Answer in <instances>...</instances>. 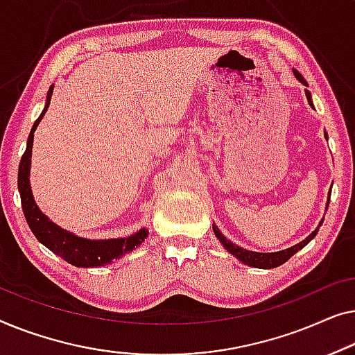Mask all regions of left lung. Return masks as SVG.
I'll return each instance as SVG.
<instances>
[{
  "instance_id": "8db88e82",
  "label": "left lung",
  "mask_w": 355,
  "mask_h": 355,
  "mask_svg": "<svg viewBox=\"0 0 355 355\" xmlns=\"http://www.w3.org/2000/svg\"><path fill=\"white\" fill-rule=\"evenodd\" d=\"M293 72H294V77L297 78V82H301L302 85H306V87H309L307 82H306V80H304V77L301 76V73H299L297 71H293ZM306 96H307L309 104H311V107L315 109V107H313V103H312V94H311V92H309V89H306ZM323 135H325V138L328 139V133L325 132ZM329 191H331V189H329ZM328 204H329V194H328V201H327V209H328ZM322 223H323V220L318 223V227L313 230V232L309 234L306 239H302L301 243H297V244H294V246H291V248L283 249V251H277V252L248 251V249L239 248L238 244H233L232 241H230V239H227L225 236H223L222 232H220V230H218V227L216 225V223H214V225H212V230H214V233H216V236H217L218 241L223 244V248H225L227 251L232 254V256L236 257L239 262L246 263V266L254 267V268H275V267H279V266H282V263L286 262L289 257H293L297 251H301L304 246H307V244L311 243L313 238H315V234L318 233V228L322 227Z\"/></svg>"
}]
</instances>
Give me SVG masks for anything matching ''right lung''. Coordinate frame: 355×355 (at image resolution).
Masks as SVG:
<instances>
[{
    "label": "right lung",
    "mask_w": 355,
    "mask_h": 355,
    "mask_svg": "<svg viewBox=\"0 0 355 355\" xmlns=\"http://www.w3.org/2000/svg\"><path fill=\"white\" fill-rule=\"evenodd\" d=\"M54 85L48 89L46 101L40 117L35 121L30 135L27 138L26 153L19 164V177H17V188L21 193L22 211L26 216L30 230L35 234L43 246H46L49 251H53L56 256L62 257L64 261L72 263L76 267H103L107 266L117 259L125 256L137 249L144 239L148 238V228L138 230L137 233L130 234L127 238H107V239H89L82 238L78 234L69 232L59 227L53 220H49L48 216L40 211V207L35 202L32 187H30V166H32V148H33V133L37 130L40 121H42L44 112L51 101Z\"/></svg>",
    "instance_id": "right-lung-1"
}]
</instances>
